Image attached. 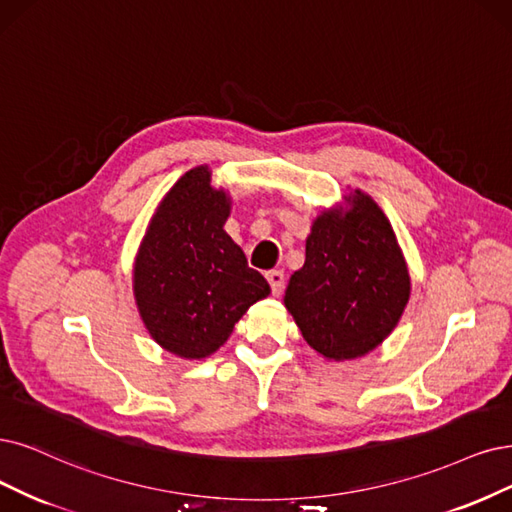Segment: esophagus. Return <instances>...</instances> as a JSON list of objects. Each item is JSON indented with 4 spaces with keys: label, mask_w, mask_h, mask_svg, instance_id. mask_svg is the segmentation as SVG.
Listing matches in <instances>:
<instances>
[{
    "label": "esophagus",
    "mask_w": 512,
    "mask_h": 512,
    "mask_svg": "<svg viewBox=\"0 0 512 512\" xmlns=\"http://www.w3.org/2000/svg\"><path fill=\"white\" fill-rule=\"evenodd\" d=\"M266 278H268V282H270L272 293H274V295H280L282 289H285V274H282L280 270H270V272H266Z\"/></svg>",
    "instance_id": "1"
}]
</instances>
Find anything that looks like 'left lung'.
<instances>
[{"instance_id":"1","label":"left lung","mask_w":512,"mask_h":512,"mask_svg":"<svg viewBox=\"0 0 512 512\" xmlns=\"http://www.w3.org/2000/svg\"><path fill=\"white\" fill-rule=\"evenodd\" d=\"M348 211H325L306 240V263L285 306L306 342L333 361L380 346L409 299V274L382 208L363 192Z\"/></svg>"}]
</instances>
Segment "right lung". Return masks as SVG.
I'll use <instances>...</instances> for the list:
<instances>
[{"label": "right lung", "instance_id": "1", "mask_svg": "<svg viewBox=\"0 0 512 512\" xmlns=\"http://www.w3.org/2000/svg\"><path fill=\"white\" fill-rule=\"evenodd\" d=\"M230 200L206 166L185 173L151 219L135 261V297L156 342L183 358L221 348L240 316L270 295L225 234Z\"/></svg>", "mask_w": 512, "mask_h": 512}]
</instances>
